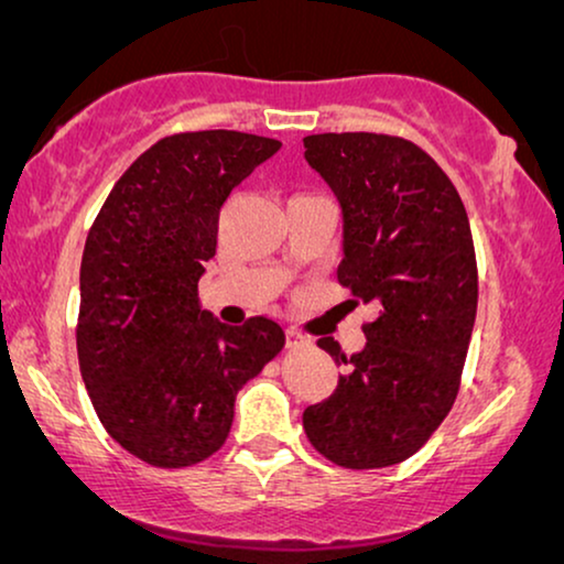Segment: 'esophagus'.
I'll return each instance as SVG.
<instances>
[{
    "label": "esophagus",
    "mask_w": 564,
    "mask_h": 564,
    "mask_svg": "<svg viewBox=\"0 0 564 564\" xmlns=\"http://www.w3.org/2000/svg\"><path fill=\"white\" fill-rule=\"evenodd\" d=\"M284 338H288V349H303V346L311 344V338H305L300 330L295 328H288L284 330Z\"/></svg>",
    "instance_id": "esophagus-1"
}]
</instances>
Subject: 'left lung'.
<instances>
[{"mask_svg":"<svg viewBox=\"0 0 564 564\" xmlns=\"http://www.w3.org/2000/svg\"><path fill=\"white\" fill-rule=\"evenodd\" d=\"M303 145L341 207L338 282L380 311L351 357L318 338L346 372L303 426L336 465L390 467L429 442L457 398L477 313L473 230L449 176L405 138L321 133Z\"/></svg>","mask_w":564,"mask_h":564,"instance_id":"1","label":"left lung"}]
</instances>
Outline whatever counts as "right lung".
I'll return each instance as SVG.
<instances>
[{
  "label": "right lung",
  "mask_w": 564,
  "mask_h": 564,
  "mask_svg": "<svg viewBox=\"0 0 564 564\" xmlns=\"http://www.w3.org/2000/svg\"><path fill=\"white\" fill-rule=\"evenodd\" d=\"M280 149L238 130L161 138L120 176L87 236L79 369L107 434L153 467L218 452L238 390L284 346L274 321L226 326L197 297L220 207Z\"/></svg>",
  "instance_id": "add662e5"
}]
</instances>
